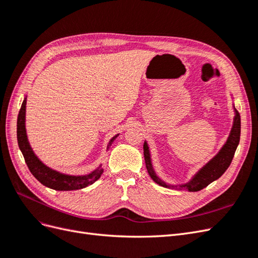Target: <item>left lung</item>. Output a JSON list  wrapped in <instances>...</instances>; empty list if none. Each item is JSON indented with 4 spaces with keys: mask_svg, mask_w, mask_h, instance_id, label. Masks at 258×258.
Instances as JSON below:
<instances>
[{
    "mask_svg": "<svg viewBox=\"0 0 258 258\" xmlns=\"http://www.w3.org/2000/svg\"><path fill=\"white\" fill-rule=\"evenodd\" d=\"M235 108V107H233ZM240 131H241V119L240 114L235 108V119H233V124L230 131V135L227 139V141L222 147V150L217 153L216 156L211 159L205 167H202L197 174L190 179L188 183L182 184V185H168L156 175L155 171L152 166L151 161V154L148 150V145L144 142L143 150H144V158L146 163V169L148 171V174L153 178V181L159 184L160 186L168 187V188H177V189H184L187 191H199L204 189L209 184L212 183L218 177H221L226 170L228 169L230 163L232 161L233 155L237 150V146L240 141Z\"/></svg>",
    "mask_w": 258,
    "mask_h": 258,
    "instance_id": "obj_1",
    "label": "left lung"
}]
</instances>
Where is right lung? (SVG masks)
<instances>
[{
    "instance_id": "right-lung-1",
    "label": "right lung",
    "mask_w": 258,
    "mask_h": 258,
    "mask_svg": "<svg viewBox=\"0 0 258 258\" xmlns=\"http://www.w3.org/2000/svg\"><path fill=\"white\" fill-rule=\"evenodd\" d=\"M26 104L27 98H25L21 104V108L17 118V140L20 151L25 157V161L33 176L41 182L46 187H49L54 190H75L82 189L95 183L97 179L103 173V169L99 166L95 171L87 175H68L54 171L49 167L45 166L44 163L36 157V155L32 151L28 141L27 132H26ZM118 137L116 135L113 137L107 145L108 147L112 145L114 140Z\"/></svg>"
}]
</instances>
